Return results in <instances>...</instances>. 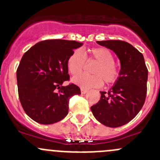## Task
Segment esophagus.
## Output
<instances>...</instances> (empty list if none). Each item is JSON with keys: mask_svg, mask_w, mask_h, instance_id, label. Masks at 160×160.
I'll return each instance as SVG.
<instances>
[{"mask_svg": "<svg viewBox=\"0 0 160 160\" xmlns=\"http://www.w3.org/2000/svg\"><path fill=\"white\" fill-rule=\"evenodd\" d=\"M80 90H81V93H83V94H84V93H86L88 91V90L85 89V88H80Z\"/></svg>", "mask_w": 160, "mask_h": 160, "instance_id": "obj_1", "label": "esophagus"}]
</instances>
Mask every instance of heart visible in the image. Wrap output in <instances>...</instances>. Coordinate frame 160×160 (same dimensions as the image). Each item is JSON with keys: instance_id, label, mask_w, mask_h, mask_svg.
Listing matches in <instances>:
<instances>
[{"instance_id": "obj_1", "label": "heart", "mask_w": 160, "mask_h": 160, "mask_svg": "<svg viewBox=\"0 0 160 160\" xmlns=\"http://www.w3.org/2000/svg\"><path fill=\"white\" fill-rule=\"evenodd\" d=\"M97 62L92 69L93 75L81 74L73 77L72 82L85 89L100 88L104 82L106 84L116 83L121 75L120 67L114 62V56L110 50L104 47H94L83 54L76 49L70 55L67 61L68 70L72 75H78L85 67L86 60Z\"/></svg>"}]
</instances>
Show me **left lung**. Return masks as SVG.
Returning a JSON list of instances; mask_svg holds the SVG:
<instances>
[{
    "mask_svg": "<svg viewBox=\"0 0 160 160\" xmlns=\"http://www.w3.org/2000/svg\"><path fill=\"white\" fill-rule=\"evenodd\" d=\"M114 52L121 62V75L108 92L101 91V98L90 109L98 122L111 128L128 123L144 104L147 93L148 69L143 55L121 40L98 41Z\"/></svg>",
    "mask_w": 160,
    "mask_h": 160,
    "instance_id": "left-lung-1",
    "label": "left lung"
}]
</instances>
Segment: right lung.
<instances>
[{"instance_id":"add662e5","label":"right lung","mask_w":160,"mask_h":160,"mask_svg":"<svg viewBox=\"0 0 160 160\" xmlns=\"http://www.w3.org/2000/svg\"><path fill=\"white\" fill-rule=\"evenodd\" d=\"M81 42L62 39L39 42L22 56L17 69L18 97L25 112L38 123L51 125L63 119L69 101L80 94L78 86L70 83L67 61Z\"/></svg>"}]
</instances>
